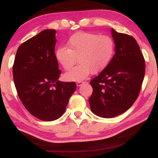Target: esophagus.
<instances>
[{"label":"esophagus","instance_id":"obj_1","mask_svg":"<svg viewBox=\"0 0 158 158\" xmlns=\"http://www.w3.org/2000/svg\"><path fill=\"white\" fill-rule=\"evenodd\" d=\"M84 83H85L84 81H79L77 82V86H81V85L84 84Z\"/></svg>","mask_w":158,"mask_h":158}]
</instances>
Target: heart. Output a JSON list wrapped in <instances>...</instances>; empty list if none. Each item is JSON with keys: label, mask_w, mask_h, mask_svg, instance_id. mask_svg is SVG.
Wrapping results in <instances>:
<instances>
[{"label": "heart", "mask_w": 158, "mask_h": 158, "mask_svg": "<svg viewBox=\"0 0 158 158\" xmlns=\"http://www.w3.org/2000/svg\"><path fill=\"white\" fill-rule=\"evenodd\" d=\"M115 41L108 35L79 32L69 39L66 47L56 50L55 57L64 70H69L77 61V66L64 74L68 81H81L90 73L106 69L115 53Z\"/></svg>", "instance_id": "b5f03b06"}]
</instances>
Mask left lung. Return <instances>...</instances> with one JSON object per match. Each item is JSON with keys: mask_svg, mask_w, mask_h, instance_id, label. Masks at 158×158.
<instances>
[{"mask_svg": "<svg viewBox=\"0 0 158 158\" xmlns=\"http://www.w3.org/2000/svg\"><path fill=\"white\" fill-rule=\"evenodd\" d=\"M115 54L108 66L90 81L89 98L92 112L111 118L120 115L138 97L145 76V59L136 40L112 29Z\"/></svg>", "mask_w": 158, "mask_h": 158, "instance_id": "1", "label": "left lung"}]
</instances>
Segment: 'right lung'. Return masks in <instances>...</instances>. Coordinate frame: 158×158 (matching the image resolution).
<instances>
[{"mask_svg": "<svg viewBox=\"0 0 158 158\" xmlns=\"http://www.w3.org/2000/svg\"><path fill=\"white\" fill-rule=\"evenodd\" d=\"M55 30H44L18 49L13 79L25 108L43 121L59 119L77 89L74 81H59L61 71L55 57Z\"/></svg>", "mask_w": 158, "mask_h": 158, "instance_id": "1", "label": "right lung"}]
</instances>
